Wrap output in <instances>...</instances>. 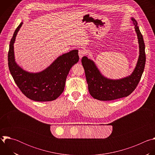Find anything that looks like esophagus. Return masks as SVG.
I'll use <instances>...</instances> for the list:
<instances>
[{
    "label": "esophagus",
    "mask_w": 155,
    "mask_h": 155,
    "mask_svg": "<svg viewBox=\"0 0 155 155\" xmlns=\"http://www.w3.org/2000/svg\"><path fill=\"white\" fill-rule=\"evenodd\" d=\"M85 54H86L85 51L83 49L79 50V51H78V55H79V57H80V59L82 58L85 55Z\"/></svg>",
    "instance_id": "esophagus-1"
}]
</instances>
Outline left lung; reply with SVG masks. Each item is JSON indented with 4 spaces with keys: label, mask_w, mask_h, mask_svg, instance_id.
Here are the masks:
<instances>
[{
    "label": "left lung",
    "mask_w": 155,
    "mask_h": 155,
    "mask_svg": "<svg viewBox=\"0 0 155 155\" xmlns=\"http://www.w3.org/2000/svg\"><path fill=\"white\" fill-rule=\"evenodd\" d=\"M131 19L137 35L139 56L136 67L130 75L119 80L107 78L101 74L92 60L86 56L82 58L81 63L85 72L88 90L91 96L96 99L112 101L127 97L134 91L140 80L146 61L145 43L137 21L133 18Z\"/></svg>",
    "instance_id": "1"
}]
</instances>
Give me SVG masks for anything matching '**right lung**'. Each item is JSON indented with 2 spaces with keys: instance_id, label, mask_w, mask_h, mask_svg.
I'll use <instances>...</instances> for the list:
<instances>
[{
  "instance_id": "right-lung-1",
  "label": "right lung",
  "mask_w": 155,
  "mask_h": 155,
  "mask_svg": "<svg viewBox=\"0 0 155 155\" xmlns=\"http://www.w3.org/2000/svg\"><path fill=\"white\" fill-rule=\"evenodd\" d=\"M23 23L16 29L10 43L8 64L11 75L21 91L28 98L38 102L56 99L63 92L67 76L72 66L78 62V50H74L59 56L50 66L38 73H30L15 62L13 44Z\"/></svg>"
}]
</instances>
